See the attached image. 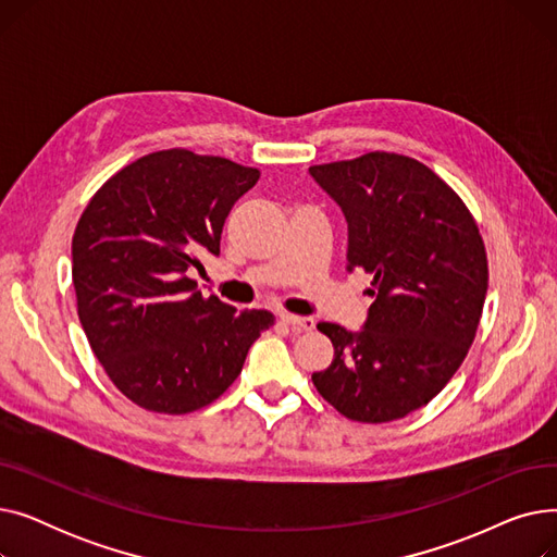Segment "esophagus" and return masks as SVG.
<instances>
[{
  "instance_id": "obj_1",
  "label": "esophagus",
  "mask_w": 557,
  "mask_h": 557,
  "mask_svg": "<svg viewBox=\"0 0 557 557\" xmlns=\"http://www.w3.org/2000/svg\"><path fill=\"white\" fill-rule=\"evenodd\" d=\"M282 323H286L290 330H296V332H311L315 327L313 318L294 315V313H282Z\"/></svg>"
}]
</instances>
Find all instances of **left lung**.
I'll return each instance as SVG.
<instances>
[{"mask_svg": "<svg viewBox=\"0 0 557 557\" xmlns=\"http://www.w3.org/2000/svg\"><path fill=\"white\" fill-rule=\"evenodd\" d=\"M309 173L347 221V273H370L374 298L359 332L318 325L334 361L313 386L349 420H399L447 386L476 336L487 294L479 227L413 158L374 151Z\"/></svg>", "mask_w": 557, "mask_h": 557, "instance_id": "8db88e82", "label": "left lung"}]
</instances>
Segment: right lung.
I'll return each instance as SVG.
<instances>
[{"label":"right lung","instance_id":"add662e5","mask_svg":"<svg viewBox=\"0 0 557 557\" xmlns=\"http://www.w3.org/2000/svg\"><path fill=\"white\" fill-rule=\"evenodd\" d=\"M259 171L185 149L149 153L92 196L72 239L78 318L112 384L153 413L212 404L275 315L202 298L191 269L221 252Z\"/></svg>","mask_w":557,"mask_h":557}]
</instances>
